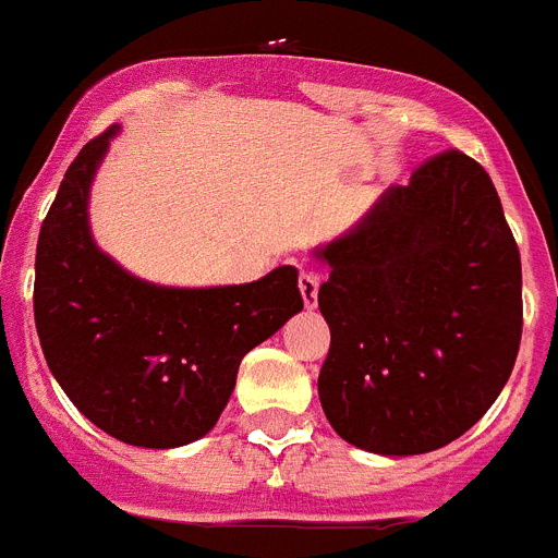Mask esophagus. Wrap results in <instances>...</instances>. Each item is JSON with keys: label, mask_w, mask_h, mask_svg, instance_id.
<instances>
[{"label": "esophagus", "mask_w": 558, "mask_h": 558, "mask_svg": "<svg viewBox=\"0 0 558 558\" xmlns=\"http://www.w3.org/2000/svg\"><path fill=\"white\" fill-rule=\"evenodd\" d=\"M298 286H300V294H303V303H306V308L317 306L319 275L314 272V269H303V272H300V278H298Z\"/></svg>", "instance_id": "obj_1"}]
</instances>
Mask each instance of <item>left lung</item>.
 <instances>
[{
	"instance_id": "8db88e82",
	"label": "left lung",
	"mask_w": 558,
	"mask_h": 558,
	"mask_svg": "<svg viewBox=\"0 0 558 558\" xmlns=\"http://www.w3.org/2000/svg\"><path fill=\"white\" fill-rule=\"evenodd\" d=\"M331 275L323 413L376 454L447 447L506 387L522 337L520 250L481 162L444 151L314 250Z\"/></svg>"
}]
</instances>
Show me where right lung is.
I'll list each match as a JSON object with an SVG mask.
<instances>
[{
	"mask_svg": "<svg viewBox=\"0 0 558 558\" xmlns=\"http://www.w3.org/2000/svg\"><path fill=\"white\" fill-rule=\"evenodd\" d=\"M118 125L66 168L36 246L33 312L41 351L72 404L111 438L145 449L207 435L246 353L303 308L298 269L177 289L134 278L98 250L89 187Z\"/></svg>",
	"mask_w": 558,
	"mask_h": 558,
	"instance_id": "1",
	"label": "right lung"
}]
</instances>
